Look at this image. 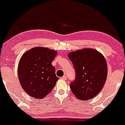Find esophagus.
Listing matches in <instances>:
<instances>
[{"instance_id":"1","label":"esophagus","mask_w":125,"mask_h":125,"mask_svg":"<svg viewBox=\"0 0 125 125\" xmlns=\"http://www.w3.org/2000/svg\"><path fill=\"white\" fill-rule=\"evenodd\" d=\"M61 79H63V80H66L67 79V77H66V75H63V77H62Z\"/></svg>"}]
</instances>
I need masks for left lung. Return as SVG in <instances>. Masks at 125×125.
<instances>
[{"label": "left lung", "instance_id": "obj_1", "mask_svg": "<svg viewBox=\"0 0 125 125\" xmlns=\"http://www.w3.org/2000/svg\"><path fill=\"white\" fill-rule=\"evenodd\" d=\"M75 72L70 83L73 94L78 99L88 100L96 96L104 86L108 69L104 57L93 49H83L69 53Z\"/></svg>", "mask_w": 125, "mask_h": 125}]
</instances>
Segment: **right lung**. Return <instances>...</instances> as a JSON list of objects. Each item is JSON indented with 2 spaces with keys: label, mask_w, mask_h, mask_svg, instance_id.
Masks as SVG:
<instances>
[{
  "label": "right lung",
  "mask_w": 125,
  "mask_h": 125,
  "mask_svg": "<svg viewBox=\"0 0 125 125\" xmlns=\"http://www.w3.org/2000/svg\"><path fill=\"white\" fill-rule=\"evenodd\" d=\"M56 51L36 47L26 51L19 63L18 76L23 89L35 99H43L54 87L59 77L51 64Z\"/></svg>",
  "instance_id": "1"
}]
</instances>
